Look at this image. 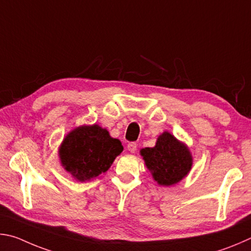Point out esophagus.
<instances>
[{
  "label": "esophagus",
  "instance_id": "34e87169",
  "mask_svg": "<svg viewBox=\"0 0 251 251\" xmlns=\"http://www.w3.org/2000/svg\"><path fill=\"white\" fill-rule=\"evenodd\" d=\"M137 148H138L137 143H134V142H131V143L128 144V150H129L130 153H135V152H137Z\"/></svg>",
  "mask_w": 251,
  "mask_h": 251
}]
</instances>
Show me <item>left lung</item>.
Returning a JSON list of instances; mask_svg holds the SVG:
<instances>
[{
    "label": "left lung",
    "mask_w": 251,
    "mask_h": 251,
    "mask_svg": "<svg viewBox=\"0 0 251 251\" xmlns=\"http://www.w3.org/2000/svg\"><path fill=\"white\" fill-rule=\"evenodd\" d=\"M141 155L154 181L162 186H171L186 176L192 169L193 157L185 144L164 131L155 147L142 149Z\"/></svg>",
    "instance_id": "1"
}]
</instances>
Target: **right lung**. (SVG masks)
I'll return each instance as SVG.
<instances>
[{"mask_svg":"<svg viewBox=\"0 0 251 251\" xmlns=\"http://www.w3.org/2000/svg\"><path fill=\"white\" fill-rule=\"evenodd\" d=\"M123 151L118 139L98 125L81 126L66 135L59 147L60 163L74 178L86 182L110 169Z\"/></svg>","mask_w":251,"mask_h":251,"instance_id":"1","label":"right lung"}]
</instances>
